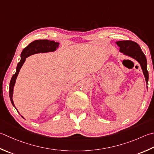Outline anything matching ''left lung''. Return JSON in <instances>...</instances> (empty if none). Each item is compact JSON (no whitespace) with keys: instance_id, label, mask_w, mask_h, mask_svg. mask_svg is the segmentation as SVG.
Instances as JSON below:
<instances>
[{"instance_id":"8db88e82","label":"left lung","mask_w":154,"mask_h":154,"mask_svg":"<svg viewBox=\"0 0 154 154\" xmlns=\"http://www.w3.org/2000/svg\"><path fill=\"white\" fill-rule=\"evenodd\" d=\"M116 44L119 47L120 52L134 59L140 63L147 84L149 75L147 70V59L140 45L132 41H119L116 42Z\"/></svg>"}]
</instances>
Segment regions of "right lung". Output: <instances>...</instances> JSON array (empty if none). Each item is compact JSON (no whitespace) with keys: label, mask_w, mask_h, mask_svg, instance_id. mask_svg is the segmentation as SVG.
I'll use <instances>...</instances> for the list:
<instances>
[{"label":"right lung","mask_w":154,"mask_h":154,"mask_svg":"<svg viewBox=\"0 0 154 154\" xmlns=\"http://www.w3.org/2000/svg\"><path fill=\"white\" fill-rule=\"evenodd\" d=\"M59 43H57V42L47 40V39H45V40H36L32 41V43H30L28 46L26 47L25 49L23 50L20 55V61L17 64L16 73H15L13 75V77H12L11 80L10 81V85H9V96H10L11 103L14 107L15 106L13 100L14 86L15 85V82H16L17 77L18 76V75H19L20 69L22 67L24 63H25L26 57H28L32 55H34V54L36 53L53 52V51H55L57 48L59 47ZM18 112H19V111H18ZM22 117L24 118L23 116Z\"/></svg>","instance_id":"right-lung-1"}]
</instances>
